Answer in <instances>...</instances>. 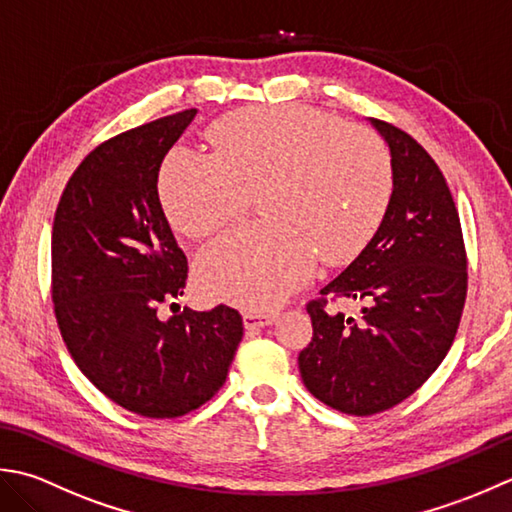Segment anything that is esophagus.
<instances>
[{"label":"esophagus","mask_w":512,"mask_h":512,"mask_svg":"<svg viewBox=\"0 0 512 512\" xmlns=\"http://www.w3.org/2000/svg\"><path fill=\"white\" fill-rule=\"evenodd\" d=\"M274 320H276V314H256V311H245V314H243V322H245L247 329L267 327Z\"/></svg>","instance_id":"obj_1"}]
</instances>
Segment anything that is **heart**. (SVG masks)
I'll return each mask as SVG.
<instances>
[{
    "mask_svg": "<svg viewBox=\"0 0 512 512\" xmlns=\"http://www.w3.org/2000/svg\"><path fill=\"white\" fill-rule=\"evenodd\" d=\"M214 154L176 148L159 192L174 229L205 238L236 223L260 194L267 221L223 236L196 258L207 296L269 309L314 274L351 263L378 232L393 196L391 152L378 134L314 108L254 106L225 114Z\"/></svg>",
    "mask_w": 512,
    "mask_h": 512,
    "instance_id": "obj_1",
    "label": "heart"
}]
</instances>
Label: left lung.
Masks as SVG:
<instances>
[{
	"mask_svg": "<svg viewBox=\"0 0 512 512\" xmlns=\"http://www.w3.org/2000/svg\"><path fill=\"white\" fill-rule=\"evenodd\" d=\"M389 143L393 196L371 243L307 302L314 336L298 356L309 393L347 415H375L409 398L440 367L460 327L468 271L455 201L411 134L371 119ZM365 302L360 321L329 310Z\"/></svg>",
	"mask_w": 512,
	"mask_h": 512,
	"instance_id": "left-lung-1",
	"label": "left lung"
}]
</instances>
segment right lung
Listing matches in <instances>:
<instances>
[{
	"label": "right lung",
	"instance_id": "right-lung-1",
	"mask_svg": "<svg viewBox=\"0 0 512 512\" xmlns=\"http://www.w3.org/2000/svg\"><path fill=\"white\" fill-rule=\"evenodd\" d=\"M196 110L143 123L97 145L72 172L52 223L55 318L81 373L143 417H179L225 384L243 318L185 307L187 258L159 201V170Z\"/></svg>",
	"mask_w": 512,
	"mask_h": 512
}]
</instances>
